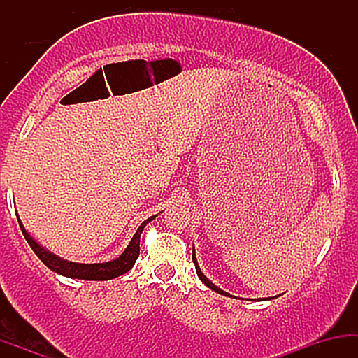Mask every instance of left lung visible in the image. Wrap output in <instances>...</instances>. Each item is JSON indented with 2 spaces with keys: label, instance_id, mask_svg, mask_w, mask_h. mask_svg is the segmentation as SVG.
<instances>
[{
  "label": "left lung",
  "instance_id": "left-lung-1",
  "mask_svg": "<svg viewBox=\"0 0 358 358\" xmlns=\"http://www.w3.org/2000/svg\"><path fill=\"white\" fill-rule=\"evenodd\" d=\"M192 261H193V264H195V271H196V274H199V278L202 279V282H203L205 286H208V287H210L212 291H215V293H219V294H224V296H231V294H229V293H225V291H222L220 287H217L215 285H213V282L208 281V278H207V276H203L202 269H200L199 262H196V257H195V249H193V252H192ZM264 299H271V298H264Z\"/></svg>",
  "mask_w": 358,
  "mask_h": 358
}]
</instances>
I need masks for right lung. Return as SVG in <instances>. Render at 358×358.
Here are the masks:
<instances>
[{
  "instance_id": "right-lung-1",
  "label": "right lung",
  "mask_w": 358,
  "mask_h": 358,
  "mask_svg": "<svg viewBox=\"0 0 358 358\" xmlns=\"http://www.w3.org/2000/svg\"><path fill=\"white\" fill-rule=\"evenodd\" d=\"M18 217V213H16ZM156 215L150 217L143 222L141 225L138 227L136 234L131 239L129 245H127L124 252L121 254L117 259L114 261H108V262H96V264H82V262H72V261H65V259H60L55 254H52L50 250L43 249L42 245L36 242L34 237L30 236L27 231H24L22 220L18 217V224L22 227V232L27 239L30 248L34 249V252L38 256L40 261L47 266L48 269H52L53 273H59L62 276L67 278H73V279H87V281H108V279H114L117 276H122V274L127 273L131 268L134 266L136 259L139 256V239H141V232L143 229L146 227L148 222H151Z\"/></svg>"
}]
</instances>
